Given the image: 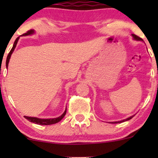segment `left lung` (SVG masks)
<instances>
[{
	"label": "left lung",
	"mask_w": 158,
	"mask_h": 158,
	"mask_svg": "<svg viewBox=\"0 0 158 158\" xmlns=\"http://www.w3.org/2000/svg\"><path fill=\"white\" fill-rule=\"evenodd\" d=\"M132 36H133L134 37V39H135V40H141V37H139V36H137V35H135V34H132ZM134 116V115H133ZM133 116H131V117H129V118H128L127 119H125V120H123V121H120V122H112V123H114V124H115V123H121V122H125V121H128V120H130V119H131L132 118H133Z\"/></svg>",
	"instance_id": "8db88e82"
}]
</instances>
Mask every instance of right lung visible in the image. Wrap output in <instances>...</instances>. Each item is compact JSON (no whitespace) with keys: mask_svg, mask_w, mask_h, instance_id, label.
<instances>
[{"mask_svg":"<svg viewBox=\"0 0 158 158\" xmlns=\"http://www.w3.org/2000/svg\"><path fill=\"white\" fill-rule=\"evenodd\" d=\"M34 33V30H28L27 33H23V36H27V35H30V34H33V33ZM19 40V37H17V39H16L15 42H14V46H13L12 49H10V52H9V54L7 55V60H6V66H8V63H9V60H10V56L11 54H12V52H14V49H15L16 46H17V41H18ZM66 114V110L64 111V113H63V114H62L61 116H60V117L56 118H49V119H41V118H33V117H28V116H24L25 118L27 119L28 121H30V122H33V123H35V124H37V125H52V124H56L57 123V122H59L60 121H61L62 119H63V118L64 117L65 114Z\"/></svg>","mask_w":158,"mask_h":158,"instance_id":"obj_1","label":"right lung"}]
</instances>
